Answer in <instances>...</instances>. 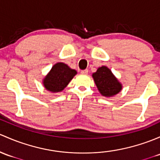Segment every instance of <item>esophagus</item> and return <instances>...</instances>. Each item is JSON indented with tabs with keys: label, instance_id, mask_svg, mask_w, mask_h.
<instances>
[{
	"label": "esophagus",
	"instance_id": "obj_1",
	"mask_svg": "<svg viewBox=\"0 0 160 160\" xmlns=\"http://www.w3.org/2000/svg\"><path fill=\"white\" fill-rule=\"evenodd\" d=\"M80 72H81V73H83V74H87V73H88V70H83Z\"/></svg>",
	"mask_w": 160,
	"mask_h": 160
}]
</instances>
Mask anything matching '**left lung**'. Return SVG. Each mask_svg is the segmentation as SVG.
I'll list each match as a JSON object with an SVG mask.
<instances>
[{
    "label": "left lung",
    "mask_w": 160,
    "mask_h": 160,
    "mask_svg": "<svg viewBox=\"0 0 160 160\" xmlns=\"http://www.w3.org/2000/svg\"><path fill=\"white\" fill-rule=\"evenodd\" d=\"M93 77L99 91L104 97L116 95L122 89V86L107 67L98 68L97 72L93 73Z\"/></svg>",
    "instance_id": "obj_1"
}]
</instances>
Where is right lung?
<instances>
[{"label": "right lung", "mask_w": 160, "mask_h": 160, "mask_svg": "<svg viewBox=\"0 0 160 160\" xmlns=\"http://www.w3.org/2000/svg\"><path fill=\"white\" fill-rule=\"evenodd\" d=\"M76 74L75 70L70 69L63 63H58L44 78L43 85L49 91L60 92L67 87Z\"/></svg>", "instance_id": "add662e5"}]
</instances>
